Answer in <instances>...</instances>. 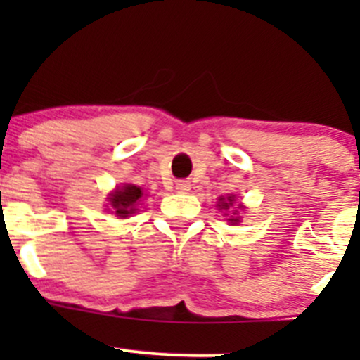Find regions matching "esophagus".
<instances>
[{
    "instance_id": "esophagus-1",
    "label": "esophagus",
    "mask_w": 360,
    "mask_h": 360,
    "mask_svg": "<svg viewBox=\"0 0 360 360\" xmlns=\"http://www.w3.org/2000/svg\"><path fill=\"white\" fill-rule=\"evenodd\" d=\"M191 188V184L188 181H177L176 183V191L177 193H188Z\"/></svg>"
}]
</instances>
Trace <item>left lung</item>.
<instances>
[{"mask_svg": "<svg viewBox=\"0 0 360 360\" xmlns=\"http://www.w3.org/2000/svg\"><path fill=\"white\" fill-rule=\"evenodd\" d=\"M235 200H237V197L235 195H228V197H219V202H217V209L221 210V212H224V216L228 217V223L230 224H238L240 223V216H238V210L245 209L242 203H238V205H235ZM234 209V212H231V209Z\"/></svg>", "mask_w": 360, "mask_h": 360, "instance_id": "8db88e82", "label": "left lung"}]
</instances>
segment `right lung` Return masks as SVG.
<instances>
[{
    "mask_svg": "<svg viewBox=\"0 0 360 360\" xmlns=\"http://www.w3.org/2000/svg\"><path fill=\"white\" fill-rule=\"evenodd\" d=\"M141 198H143V190L139 186L123 184V186H118L112 193H110V205L116 216L125 219L130 214L137 212V205H139Z\"/></svg>",
    "mask_w": 360,
    "mask_h": 360,
    "instance_id": "right-lung-1",
    "label": "right lung"
}]
</instances>
